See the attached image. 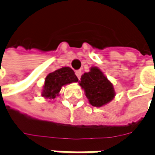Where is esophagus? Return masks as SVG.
I'll return each instance as SVG.
<instances>
[{"label": "esophagus", "instance_id": "obj_1", "mask_svg": "<svg viewBox=\"0 0 155 155\" xmlns=\"http://www.w3.org/2000/svg\"><path fill=\"white\" fill-rule=\"evenodd\" d=\"M81 75H82V72H81V70H77V71H76V76L78 77V79H80V78H81Z\"/></svg>", "mask_w": 155, "mask_h": 155}]
</instances>
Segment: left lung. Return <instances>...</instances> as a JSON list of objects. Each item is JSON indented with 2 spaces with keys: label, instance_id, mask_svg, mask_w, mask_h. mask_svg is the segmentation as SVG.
Segmentation results:
<instances>
[{
  "label": "left lung",
  "instance_id": "left-lung-1",
  "mask_svg": "<svg viewBox=\"0 0 155 155\" xmlns=\"http://www.w3.org/2000/svg\"><path fill=\"white\" fill-rule=\"evenodd\" d=\"M79 85L84 89L89 104L93 106H104L115 96L112 84L97 67H92L89 72L84 73Z\"/></svg>",
  "mask_w": 155,
  "mask_h": 155
}]
</instances>
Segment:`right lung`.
Returning a JSON list of instances; mask_svg holds the SVG:
<instances>
[{
  "label": "right lung",
  "instance_id": "right-lung-1",
  "mask_svg": "<svg viewBox=\"0 0 155 155\" xmlns=\"http://www.w3.org/2000/svg\"><path fill=\"white\" fill-rule=\"evenodd\" d=\"M78 81V79L75 75V72L70 68L63 67L56 69L45 78L42 96L46 99H54L59 95V93L63 86Z\"/></svg>",
  "mask_w": 155,
  "mask_h": 155
}]
</instances>
